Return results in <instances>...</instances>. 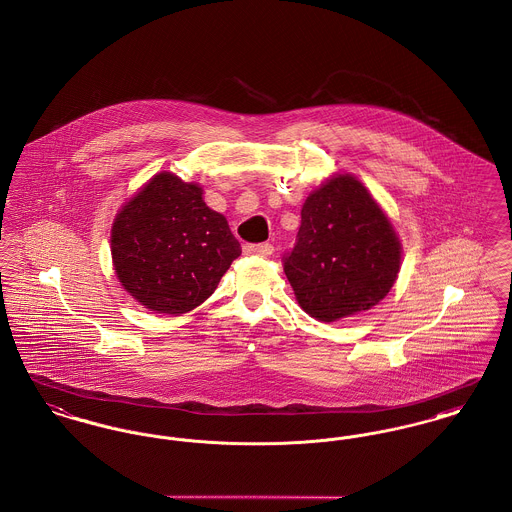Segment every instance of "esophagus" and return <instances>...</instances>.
I'll list each match as a JSON object with an SVG mask.
<instances>
[{"label": "esophagus", "instance_id": "obj_1", "mask_svg": "<svg viewBox=\"0 0 512 512\" xmlns=\"http://www.w3.org/2000/svg\"><path fill=\"white\" fill-rule=\"evenodd\" d=\"M274 247L272 243H245L243 253L245 255H257V257H269L272 255Z\"/></svg>", "mask_w": 512, "mask_h": 512}]
</instances>
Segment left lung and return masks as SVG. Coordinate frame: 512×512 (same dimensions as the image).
Returning a JSON list of instances; mask_svg holds the SVG:
<instances>
[{"label": "left lung", "mask_w": 512, "mask_h": 512, "mask_svg": "<svg viewBox=\"0 0 512 512\" xmlns=\"http://www.w3.org/2000/svg\"><path fill=\"white\" fill-rule=\"evenodd\" d=\"M282 265L301 309L332 323L389 294L400 243L360 181L340 176L307 197L296 243Z\"/></svg>", "instance_id": "8db88e82"}]
</instances>
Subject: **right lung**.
<instances>
[{"mask_svg": "<svg viewBox=\"0 0 512 512\" xmlns=\"http://www.w3.org/2000/svg\"><path fill=\"white\" fill-rule=\"evenodd\" d=\"M240 241L203 189L170 172L156 174L112 228V259L121 286L156 313L181 315L211 296Z\"/></svg>", "mask_w": 512, "mask_h": 512, "instance_id": "right-lung-1", "label": "right lung"}]
</instances>
